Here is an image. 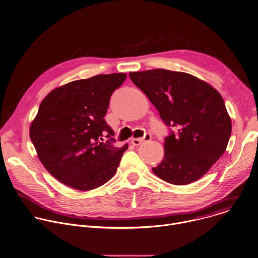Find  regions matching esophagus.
I'll return each instance as SVG.
<instances>
[{"label":"esophagus","mask_w":258,"mask_h":258,"mask_svg":"<svg viewBox=\"0 0 258 258\" xmlns=\"http://www.w3.org/2000/svg\"><path fill=\"white\" fill-rule=\"evenodd\" d=\"M152 139V136L150 134H146L144 138H138V139H133L132 140V144L134 146H140L143 142H146V141H150Z\"/></svg>","instance_id":"34e87169"}]
</instances>
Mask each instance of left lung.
Listing matches in <instances>:
<instances>
[{
    "mask_svg": "<svg viewBox=\"0 0 258 258\" xmlns=\"http://www.w3.org/2000/svg\"><path fill=\"white\" fill-rule=\"evenodd\" d=\"M130 78L178 132L165 139L163 161L153 168L162 180L187 185L203 177L224 154L232 124L221 94L207 82L166 69L131 72Z\"/></svg>",
    "mask_w": 258,
    "mask_h": 258,
    "instance_id": "1",
    "label": "left lung"
}]
</instances>
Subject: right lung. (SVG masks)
I'll return each mask as SVG.
<instances>
[{"label": "right lung", "instance_id": "1", "mask_svg": "<svg viewBox=\"0 0 258 258\" xmlns=\"http://www.w3.org/2000/svg\"><path fill=\"white\" fill-rule=\"evenodd\" d=\"M125 77L112 73L75 80L55 88L41 102L30 139L45 169L59 182L88 191L114 176L128 146L112 145L114 133L103 117Z\"/></svg>", "mask_w": 258, "mask_h": 258}]
</instances>
